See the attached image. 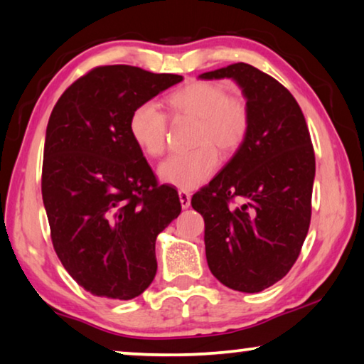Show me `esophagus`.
<instances>
[{
	"label": "esophagus",
	"mask_w": 364,
	"mask_h": 364,
	"mask_svg": "<svg viewBox=\"0 0 364 364\" xmlns=\"http://www.w3.org/2000/svg\"><path fill=\"white\" fill-rule=\"evenodd\" d=\"M178 196H180L181 207L183 208H189V205H191V194L188 193V191H180V193H178Z\"/></svg>",
	"instance_id": "34e87169"
}]
</instances>
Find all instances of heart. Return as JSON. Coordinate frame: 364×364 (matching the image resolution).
<instances>
[{
  "label": "heart",
  "mask_w": 364,
  "mask_h": 364,
  "mask_svg": "<svg viewBox=\"0 0 364 364\" xmlns=\"http://www.w3.org/2000/svg\"><path fill=\"white\" fill-rule=\"evenodd\" d=\"M176 117L197 120V149L175 154L159 165L160 181L181 191H193L210 180L220 165V151L236 152L250 130V110L242 97L230 95L217 82H193L168 97ZM130 134L141 151L157 157L165 151L168 119L157 102L144 101L130 117Z\"/></svg>",
  "instance_id": "obj_1"
}]
</instances>
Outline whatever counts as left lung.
I'll return each instance as SVG.
<instances>
[{
  "label": "left lung",
  "mask_w": 364,
  "mask_h": 364,
  "mask_svg": "<svg viewBox=\"0 0 364 364\" xmlns=\"http://www.w3.org/2000/svg\"><path fill=\"white\" fill-rule=\"evenodd\" d=\"M202 80L231 78L250 110V130L191 205L205 221L212 274L239 292H260L297 260L311 218L315 152L301 109L278 80L237 63ZM237 196L242 205L230 208Z\"/></svg>",
  "instance_id": "obj_1"
}]
</instances>
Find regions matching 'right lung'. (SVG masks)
Here are the masks:
<instances>
[{
  "label": "right lung",
  "instance_id": "right-lung-1",
  "mask_svg": "<svg viewBox=\"0 0 364 364\" xmlns=\"http://www.w3.org/2000/svg\"><path fill=\"white\" fill-rule=\"evenodd\" d=\"M181 80L96 67L49 117L41 194L53 245L67 273L97 297L130 300L149 287L156 239L181 212L178 193L159 186L128 128L134 107Z\"/></svg>",
  "mask_w": 364,
  "mask_h": 364
}]
</instances>
